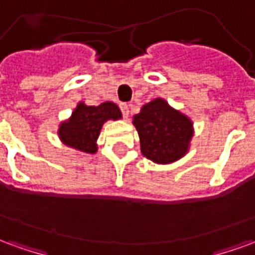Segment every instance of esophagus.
<instances>
[{"label":"esophagus","instance_id":"1","mask_svg":"<svg viewBox=\"0 0 255 255\" xmlns=\"http://www.w3.org/2000/svg\"><path fill=\"white\" fill-rule=\"evenodd\" d=\"M120 109H122V113L123 116L127 119L128 115H129V108H128L127 104H120Z\"/></svg>","mask_w":255,"mask_h":255}]
</instances>
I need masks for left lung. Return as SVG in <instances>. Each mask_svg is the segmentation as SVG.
Masks as SVG:
<instances>
[{"label":"left lung","instance_id":"obj_1","mask_svg":"<svg viewBox=\"0 0 255 255\" xmlns=\"http://www.w3.org/2000/svg\"><path fill=\"white\" fill-rule=\"evenodd\" d=\"M142 154L155 164H171L186 154L194 133L192 122L162 98L143 105L132 119Z\"/></svg>","mask_w":255,"mask_h":255}]
</instances>
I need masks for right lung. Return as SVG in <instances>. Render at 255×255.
<instances>
[{
    "label": "right lung",
    "mask_w": 255,
    "mask_h": 255,
    "mask_svg": "<svg viewBox=\"0 0 255 255\" xmlns=\"http://www.w3.org/2000/svg\"><path fill=\"white\" fill-rule=\"evenodd\" d=\"M119 119H122V112L113 102H102L98 106H87L80 102L72 116L60 124L58 136L69 147L94 154L98 150L97 139L104 123Z\"/></svg>",
    "instance_id": "1"
}]
</instances>
